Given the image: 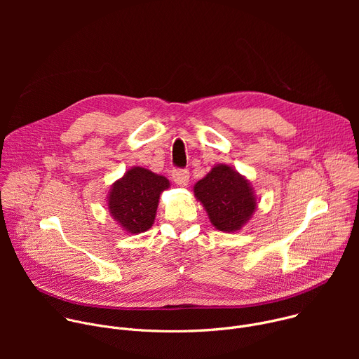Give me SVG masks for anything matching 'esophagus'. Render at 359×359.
Returning a JSON list of instances; mask_svg holds the SVG:
<instances>
[{
    "label": "esophagus",
    "mask_w": 359,
    "mask_h": 359,
    "mask_svg": "<svg viewBox=\"0 0 359 359\" xmlns=\"http://www.w3.org/2000/svg\"><path fill=\"white\" fill-rule=\"evenodd\" d=\"M173 182L179 186H187L189 183V172L187 170H182V169H176L172 173Z\"/></svg>",
    "instance_id": "1"
}]
</instances>
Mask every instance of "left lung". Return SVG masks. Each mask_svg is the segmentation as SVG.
Here are the masks:
<instances>
[{"label":"left lung","instance_id":"obj_1","mask_svg":"<svg viewBox=\"0 0 359 359\" xmlns=\"http://www.w3.org/2000/svg\"><path fill=\"white\" fill-rule=\"evenodd\" d=\"M212 224L226 233H234L251 219L257 209V196L250 182L229 165H216L193 187Z\"/></svg>","mask_w":359,"mask_h":359}]
</instances>
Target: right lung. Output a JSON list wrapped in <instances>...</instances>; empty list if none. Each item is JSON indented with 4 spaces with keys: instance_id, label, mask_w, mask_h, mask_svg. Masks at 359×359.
Returning a JSON list of instances; mask_svg holds the SVG:
<instances>
[{
    "instance_id": "add662e5",
    "label": "right lung",
    "mask_w": 359,
    "mask_h": 359,
    "mask_svg": "<svg viewBox=\"0 0 359 359\" xmlns=\"http://www.w3.org/2000/svg\"><path fill=\"white\" fill-rule=\"evenodd\" d=\"M169 186L165 176L133 166L111 187L109 215L126 233H143L155 223L159 197Z\"/></svg>"
}]
</instances>
